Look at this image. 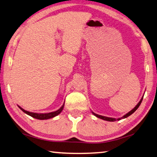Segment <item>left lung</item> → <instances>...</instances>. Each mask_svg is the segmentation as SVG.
Returning a JSON list of instances; mask_svg holds the SVG:
<instances>
[{"label":"left lung","instance_id":"obj_1","mask_svg":"<svg viewBox=\"0 0 157 157\" xmlns=\"http://www.w3.org/2000/svg\"><path fill=\"white\" fill-rule=\"evenodd\" d=\"M143 98H144V97H142V98H141V101H140L139 102V103L137 104V105L135 106V108H134V109H132V110H131L130 112H129L128 114H126L125 115H124V116H123L122 118H119V119H114V118H109V117H103V116H101V115H98V114H95V113H94V112H92V114H94V116L97 117L99 118V119H101L105 120V121H117V120H121V119H125V118H127V117H128L129 116H130V115H131L132 114H133L134 112H135L137 109H138V108H139V107L140 106V105H141V102H142Z\"/></svg>","mask_w":157,"mask_h":157}]
</instances>
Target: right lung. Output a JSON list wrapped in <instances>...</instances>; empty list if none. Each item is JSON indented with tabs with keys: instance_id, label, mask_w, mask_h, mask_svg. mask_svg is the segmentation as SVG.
I'll list each match as a JSON object with an SVG mask.
<instances>
[{
	"instance_id": "right-lung-1",
	"label": "right lung",
	"mask_w": 157,
	"mask_h": 157,
	"mask_svg": "<svg viewBox=\"0 0 157 157\" xmlns=\"http://www.w3.org/2000/svg\"><path fill=\"white\" fill-rule=\"evenodd\" d=\"M63 107H64V104L61 106V108L60 109H58V110L55 111V112H49V113H45V114H38V113H34V112H30L28 111L25 110L24 109H23L22 108H21L20 106H18V108H20L22 111L25 113L29 115L33 118H35V119H39V120H45V119H51V118H53L54 117L57 116L58 114H59L60 112H62Z\"/></svg>"
}]
</instances>
